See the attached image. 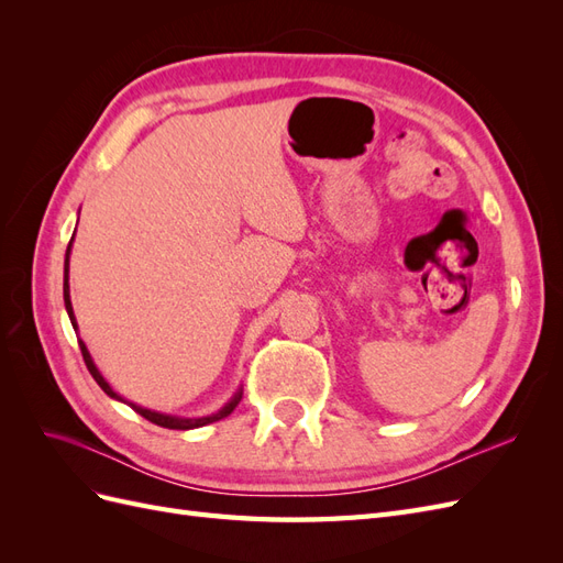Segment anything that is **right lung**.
Instances as JSON below:
<instances>
[{"mask_svg": "<svg viewBox=\"0 0 563 563\" xmlns=\"http://www.w3.org/2000/svg\"><path fill=\"white\" fill-rule=\"evenodd\" d=\"M70 251H73V240H70V244H67V251H65V267H63V300H65L67 317H70V321H73V329H75V333H77V319H75L73 300H70ZM77 340H79V350H81L84 362H87V368H89V373L93 376V380L100 385V389H103L110 399H117V401H122V404L131 406L135 413L143 416V418H145V420H150V422L159 424V428H168V430H195V428H203V424H209V422H216V420H223V418H228V416L234 411V408H236V404L242 401V387H240V389H236L234 395H232V399H230L223 408H220V411H216V413H211V416H201V418H180V416H168V413L152 411V408H145V406L133 404V401H126L122 395H117V391L110 387V383L103 378V373H100V371H98V366L93 364V356L89 354L87 345H84V340H81V338H77Z\"/></svg>", "mask_w": 563, "mask_h": 563, "instance_id": "add662e5", "label": "right lung"}]
</instances>
